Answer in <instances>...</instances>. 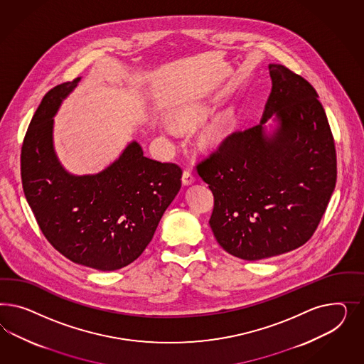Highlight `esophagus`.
Listing matches in <instances>:
<instances>
[{
  "instance_id": "esophagus-1",
  "label": "esophagus",
  "mask_w": 364,
  "mask_h": 364,
  "mask_svg": "<svg viewBox=\"0 0 364 364\" xmlns=\"http://www.w3.org/2000/svg\"><path fill=\"white\" fill-rule=\"evenodd\" d=\"M183 184L184 186H191V184H193L195 183V180H196V177L193 176L189 171H184V173H183Z\"/></svg>"
}]
</instances>
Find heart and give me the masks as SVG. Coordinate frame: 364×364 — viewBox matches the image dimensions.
<instances>
[{"mask_svg":"<svg viewBox=\"0 0 364 364\" xmlns=\"http://www.w3.org/2000/svg\"><path fill=\"white\" fill-rule=\"evenodd\" d=\"M210 107L201 101H187L178 105L176 109L171 113V120L177 127H192L200 122L207 113ZM216 137V133H210V140Z\"/></svg>","mask_w":364,"mask_h":364,"instance_id":"heart-1","label":"heart"}]
</instances>
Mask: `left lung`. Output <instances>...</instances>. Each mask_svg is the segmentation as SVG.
<instances>
[{"mask_svg":"<svg viewBox=\"0 0 364 364\" xmlns=\"http://www.w3.org/2000/svg\"><path fill=\"white\" fill-rule=\"evenodd\" d=\"M268 69L272 89L260 124L231 133L198 166L215 198L216 240L251 262L309 242L336 183L335 144L316 90L286 66Z\"/></svg>","mask_w":364,"mask_h":364,"instance_id":"1","label":"left lung"}]
</instances>
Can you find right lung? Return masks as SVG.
I'll return each mask as SVG.
<instances>
[{
  "mask_svg": "<svg viewBox=\"0 0 364 364\" xmlns=\"http://www.w3.org/2000/svg\"><path fill=\"white\" fill-rule=\"evenodd\" d=\"M81 77L50 89L21 149L23 193L41 231L69 260L116 271L143 254L181 188V169L144 156L136 140L99 173L73 175L55 154V116Z\"/></svg>",
  "mask_w": 364,
  "mask_h": 364,
  "instance_id": "obj_1",
  "label": "right lung"
}]
</instances>
